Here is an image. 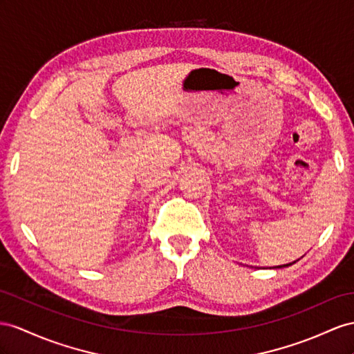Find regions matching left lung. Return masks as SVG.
Wrapping results in <instances>:
<instances>
[{
    "label": "left lung",
    "instance_id": "left-lung-1",
    "mask_svg": "<svg viewBox=\"0 0 354 354\" xmlns=\"http://www.w3.org/2000/svg\"><path fill=\"white\" fill-rule=\"evenodd\" d=\"M293 263H296V261H293ZM293 263H288V265H284V266H290V265H293ZM284 266H279V268H284Z\"/></svg>",
    "mask_w": 354,
    "mask_h": 354
}]
</instances>
